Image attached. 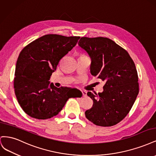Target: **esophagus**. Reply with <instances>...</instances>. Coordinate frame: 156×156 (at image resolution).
<instances>
[{"label": "esophagus", "mask_w": 156, "mask_h": 156, "mask_svg": "<svg viewBox=\"0 0 156 156\" xmlns=\"http://www.w3.org/2000/svg\"><path fill=\"white\" fill-rule=\"evenodd\" d=\"M81 92H82V94H83V96L85 97L87 96V92H85V91H81Z\"/></svg>", "instance_id": "obj_1"}]
</instances>
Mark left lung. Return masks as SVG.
<instances>
[{
	"mask_svg": "<svg viewBox=\"0 0 156 156\" xmlns=\"http://www.w3.org/2000/svg\"><path fill=\"white\" fill-rule=\"evenodd\" d=\"M78 44L91 59V74L105 81L102 92H87L94 103L85 116L95 125L114 126L128 114L139 94L135 63L125 49L107 37H82Z\"/></svg>",
	"mask_w": 156,
	"mask_h": 156,
	"instance_id": "left-lung-1",
	"label": "left lung"
}]
</instances>
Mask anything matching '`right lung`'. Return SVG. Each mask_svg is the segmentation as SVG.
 I'll list each match as a JSON object with an SVG mask.
<instances>
[{"label":"right lung","mask_w":156,"mask_h":156,"mask_svg":"<svg viewBox=\"0 0 156 156\" xmlns=\"http://www.w3.org/2000/svg\"><path fill=\"white\" fill-rule=\"evenodd\" d=\"M79 36L47 34L25 47L16 66L14 89L25 113L45 120L57 115L70 98L82 93L68 87L56 88L49 80L59 61L76 45Z\"/></svg>","instance_id":"add662e5"}]
</instances>
